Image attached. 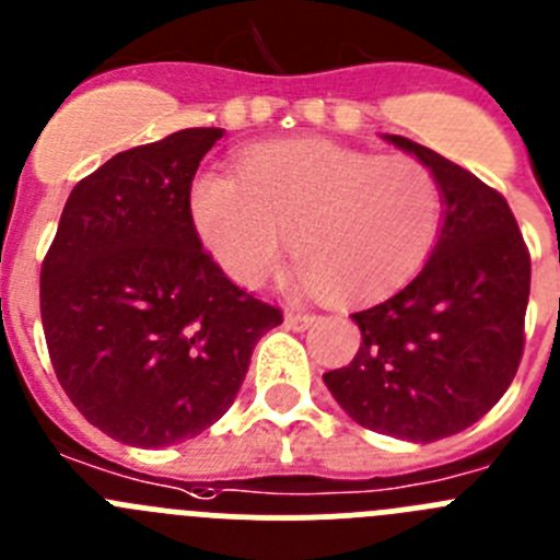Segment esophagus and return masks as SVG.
I'll return each instance as SVG.
<instances>
[{
    "label": "esophagus",
    "mask_w": 560,
    "mask_h": 560,
    "mask_svg": "<svg viewBox=\"0 0 560 560\" xmlns=\"http://www.w3.org/2000/svg\"><path fill=\"white\" fill-rule=\"evenodd\" d=\"M314 322H316L314 314H300V311H289V314H285V327L296 332L314 327Z\"/></svg>",
    "instance_id": "34e87169"
}]
</instances>
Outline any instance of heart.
<instances>
[{
    "label": "heart",
    "instance_id": "1",
    "mask_svg": "<svg viewBox=\"0 0 560 560\" xmlns=\"http://www.w3.org/2000/svg\"><path fill=\"white\" fill-rule=\"evenodd\" d=\"M191 219L210 258L238 285L264 283L289 235L302 283L366 300L397 289L428 260L441 186L417 158L285 141L246 152L238 179L199 174Z\"/></svg>",
    "mask_w": 560,
    "mask_h": 560
}]
</instances>
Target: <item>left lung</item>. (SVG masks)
<instances>
[{"label":"left lung","instance_id":"8db88e82","mask_svg":"<svg viewBox=\"0 0 560 560\" xmlns=\"http://www.w3.org/2000/svg\"><path fill=\"white\" fill-rule=\"evenodd\" d=\"M386 141L435 174L444 222L422 271L352 314L361 350L325 386L363 428L424 444L478 422L514 381L530 253L500 191L410 138Z\"/></svg>","mask_w":560,"mask_h":560}]
</instances>
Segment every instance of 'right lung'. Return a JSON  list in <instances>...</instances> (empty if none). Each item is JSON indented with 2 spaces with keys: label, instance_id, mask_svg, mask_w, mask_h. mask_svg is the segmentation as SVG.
Returning <instances> with one entry per match:
<instances>
[{
  "label": "right lung",
  "instance_id": "1",
  "mask_svg": "<svg viewBox=\"0 0 560 560\" xmlns=\"http://www.w3.org/2000/svg\"><path fill=\"white\" fill-rule=\"evenodd\" d=\"M222 132H172L80 179L40 266L60 386L130 447H168L219 422L258 338L283 322L228 280L194 228V174Z\"/></svg>",
  "mask_w": 560,
  "mask_h": 560
}]
</instances>
